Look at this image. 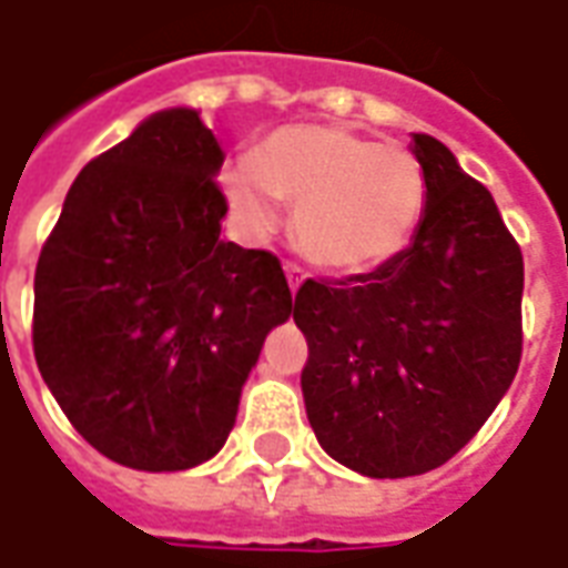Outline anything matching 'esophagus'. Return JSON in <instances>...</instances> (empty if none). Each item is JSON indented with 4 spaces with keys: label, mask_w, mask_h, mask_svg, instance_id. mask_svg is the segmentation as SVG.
Masks as SVG:
<instances>
[{
    "label": "esophagus",
    "mask_w": 568,
    "mask_h": 568,
    "mask_svg": "<svg viewBox=\"0 0 568 568\" xmlns=\"http://www.w3.org/2000/svg\"><path fill=\"white\" fill-rule=\"evenodd\" d=\"M284 274H287V284H291V291H300V284H303V281H306V272H303V268H300V265H294V262H287V265H284Z\"/></svg>",
    "instance_id": "esophagus-1"
}]
</instances>
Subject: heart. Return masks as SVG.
Instances as JSON below:
<instances>
[{
	"instance_id": "b5f03b06",
	"label": "heart",
	"mask_w": 568,
	"mask_h": 568,
	"mask_svg": "<svg viewBox=\"0 0 568 568\" xmlns=\"http://www.w3.org/2000/svg\"><path fill=\"white\" fill-rule=\"evenodd\" d=\"M221 192L250 236L277 227V199L296 202L294 240L310 262L361 274L392 262L424 221L426 176L402 144L335 122L281 125L252 154L230 158Z\"/></svg>"
}]
</instances>
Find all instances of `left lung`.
Segmentation results:
<instances>
[{
    "instance_id": "1",
    "label": "left lung",
    "mask_w": 568,
    "mask_h": 568,
    "mask_svg": "<svg viewBox=\"0 0 568 568\" xmlns=\"http://www.w3.org/2000/svg\"><path fill=\"white\" fill-rule=\"evenodd\" d=\"M410 154L426 176L410 246L369 274L306 281L291 310L318 446L376 480L446 465L521 361L525 262L499 207L439 139L414 132Z\"/></svg>"
}]
</instances>
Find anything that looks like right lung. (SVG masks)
Masks as SVG:
<instances>
[{
    "label": "right lung",
    "mask_w": 568,
    "mask_h": 568,
    "mask_svg": "<svg viewBox=\"0 0 568 568\" xmlns=\"http://www.w3.org/2000/svg\"><path fill=\"white\" fill-rule=\"evenodd\" d=\"M224 151L170 106L84 166L33 274V357L78 433L135 470L214 458L294 296L265 250L221 240Z\"/></svg>",
    "instance_id": "right-lung-1"
}]
</instances>
